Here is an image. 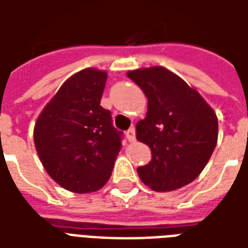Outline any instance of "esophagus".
Segmentation results:
<instances>
[{
  "label": "esophagus",
  "instance_id": "esophagus-1",
  "mask_svg": "<svg viewBox=\"0 0 248 248\" xmlns=\"http://www.w3.org/2000/svg\"><path fill=\"white\" fill-rule=\"evenodd\" d=\"M126 138H127V140H129V142H134L135 140V129L134 127H131V129H129L127 131H126Z\"/></svg>",
  "mask_w": 248,
  "mask_h": 248
}]
</instances>
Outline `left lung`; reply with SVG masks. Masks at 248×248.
<instances>
[{
    "instance_id": "8db88e82",
    "label": "left lung",
    "mask_w": 248,
    "mask_h": 248,
    "mask_svg": "<svg viewBox=\"0 0 248 248\" xmlns=\"http://www.w3.org/2000/svg\"><path fill=\"white\" fill-rule=\"evenodd\" d=\"M147 97L146 118L137 140L150 147L151 161L138 167L142 182L154 191H174L203 171L218 140V118L197 89L163 66L127 73Z\"/></svg>"
}]
</instances>
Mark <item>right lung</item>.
Here are the masks:
<instances>
[{"mask_svg":"<svg viewBox=\"0 0 248 248\" xmlns=\"http://www.w3.org/2000/svg\"><path fill=\"white\" fill-rule=\"evenodd\" d=\"M108 73L87 67L67 78L35 121L42 166L66 190L87 194L108 183L121 150V133L101 106Z\"/></svg>","mask_w":248,"mask_h":248,"instance_id":"right-lung-1","label":"right lung"}]
</instances>
